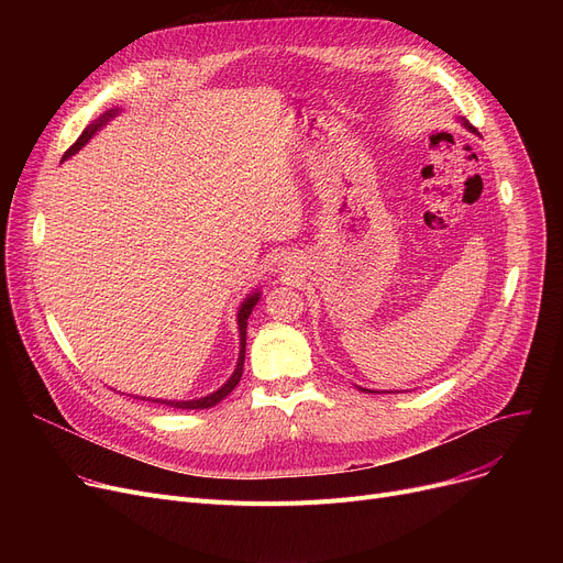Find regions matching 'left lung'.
<instances>
[{
	"instance_id": "obj_1",
	"label": "left lung",
	"mask_w": 563,
	"mask_h": 563,
	"mask_svg": "<svg viewBox=\"0 0 563 563\" xmlns=\"http://www.w3.org/2000/svg\"><path fill=\"white\" fill-rule=\"evenodd\" d=\"M459 121H461V125H463L467 132H475V134H477V130L472 128V125L465 121V118H459ZM358 390H363V393H376V390H367V388H361V386H358Z\"/></svg>"
}]
</instances>
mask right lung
<instances>
[{
  "label": "right lung",
  "instance_id": "right-lung-1",
  "mask_svg": "<svg viewBox=\"0 0 563 563\" xmlns=\"http://www.w3.org/2000/svg\"><path fill=\"white\" fill-rule=\"evenodd\" d=\"M121 113V109L118 107H113V109H107L100 118H96V121L88 125L84 132H81V136L70 145V151L64 155V162L68 159V157H73L75 153H79L81 147L91 141L109 121H113V118ZM260 297H262V291L260 289H255V291H251V294H246V299L240 303V310H236V329H240V358H236V365H234V372L230 374V378L223 383V386L219 388V390H214V393H210V395H205V397H198V399H183V401H177V399H153V397H139V399H145V401H157V404H164V406H170V408H183V410H194V408H210V406H217L221 399H225L232 390H234V386L236 383H240V378H242V372H244V358H246V327H249V317H251V312H253V308L257 306V301H260Z\"/></svg>",
  "mask_w": 563,
  "mask_h": 563
}]
</instances>
